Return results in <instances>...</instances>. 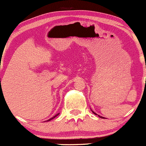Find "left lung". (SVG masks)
Here are the masks:
<instances>
[{
  "mask_svg": "<svg viewBox=\"0 0 146 146\" xmlns=\"http://www.w3.org/2000/svg\"><path fill=\"white\" fill-rule=\"evenodd\" d=\"M92 112H93V113H94V114H95V115H98V114H96V113H95V112H93V111H92ZM98 115V116H99V117H101V118H105V117H102V116H100V115Z\"/></svg>",
  "mask_w": 146,
  "mask_h": 146,
  "instance_id": "8db88e82",
  "label": "left lung"
}]
</instances>
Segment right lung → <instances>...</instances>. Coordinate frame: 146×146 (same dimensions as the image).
Returning <instances> with one entry per match:
<instances>
[{
  "label": "right lung",
  "mask_w": 146,
  "mask_h": 146,
  "mask_svg": "<svg viewBox=\"0 0 146 146\" xmlns=\"http://www.w3.org/2000/svg\"><path fill=\"white\" fill-rule=\"evenodd\" d=\"M59 115V113L56 114V115H54V117H51V118L48 119V120H47V121H50V120H52V119H54V117H56V116H57V115Z\"/></svg>",
  "instance_id": "1"
}]
</instances>
